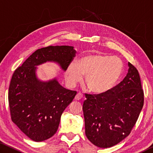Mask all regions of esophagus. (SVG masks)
Here are the masks:
<instances>
[{
	"instance_id": "esophagus-1",
	"label": "esophagus",
	"mask_w": 153,
	"mask_h": 153,
	"mask_svg": "<svg viewBox=\"0 0 153 153\" xmlns=\"http://www.w3.org/2000/svg\"><path fill=\"white\" fill-rule=\"evenodd\" d=\"M82 98H83L82 94H81V93L79 92V93H77L76 97H75V99H76V100H81Z\"/></svg>"
}]
</instances>
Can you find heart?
<instances>
[{"mask_svg":"<svg viewBox=\"0 0 153 153\" xmlns=\"http://www.w3.org/2000/svg\"><path fill=\"white\" fill-rule=\"evenodd\" d=\"M123 69V62L117 56L89 54L82 56L76 63L69 65L65 79L69 86L74 87L85 76V85L90 92L104 94L116 86Z\"/></svg>","mask_w":153,"mask_h":153,"instance_id":"b5f03b06","label":"heart"}]
</instances>
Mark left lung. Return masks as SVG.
<instances>
[{
	"instance_id": "obj_1",
	"label": "left lung",
	"mask_w": 153,
	"mask_h": 153,
	"mask_svg": "<svg viewBox=\"0 0 153 153\" xmlns=\"http://www.w3.org/2000/svg\"><path fill=\"white\" fill-rule=\"evenodd\" d=\"M125 78L104 94H87L83 104L85 133L99 148L120 143L131 132L144 105L138 71L128 63Z\"/></svg>"
}]
</instances>
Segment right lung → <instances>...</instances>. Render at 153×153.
Wrapping results in <instances>:
<instances>
[{
  "label": "right lung",
  "mask_w": 153,
  "mask_h": 153,
  "mask_svg": "<svg viewBox=\"0 0 153 153\" xmlns=\"http://www.w3.org/2000/svg\"><path fill=\"white\" fill-rule=\"evenodd\" d=\"M76 53L71 46L38 49L13 74L9 88L11 120L33 141L42 142L54 136L62 113L77 94L62 86L56 77L46 82L38 79L36 66L54 62L65 71Z\"/></svg>",
  "instance_id": "obj_1"
}]
</instances>
